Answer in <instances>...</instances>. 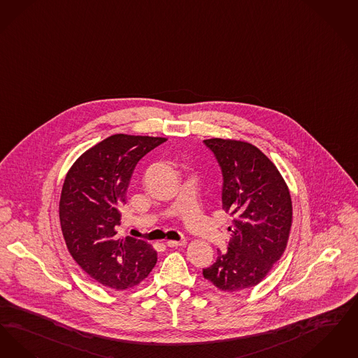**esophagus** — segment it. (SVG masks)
Segmentation results:
<instances>
[{"instance_id":"1","label":"esophagus","mask_w":358,"mask_h":358,"mask_svg":"<svg viewBox=\"0 0 358 358\" xmlns=\"http://www.w3.org/2000/svg\"><path fill=\"white\" fill-rule=\"evenodd\" d=\"M187 242L185 239L182 241H167V246L169 248H178V246H185Z\"/></svg>"}]
</instances>
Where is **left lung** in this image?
Masks as SVG:
<instances>
[{"label": "left lung", "instance_id": "8db88e82", "mask_svg": "<svg viewBox=\"0 0 358 358\" xmlns=\"http://www.w3.org/2000/svg\"><path fill=\"white\" fill-rule=\"evenodd\" d=\"M222 169V207L233 217L226 252L203 277L219 290L258 285L287 246L293 222L289 187L275 164L255 145L231 139L204 140Z\"/></svg>", "mask_w": 358, "mask_h": 358}]
</instances>
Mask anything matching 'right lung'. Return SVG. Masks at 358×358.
Masks as SVG:
<instances>
[{"label": "right lung", "mask_w": 358, "mask_h": 358, "mask_svg": "<svg viewBox=\"0 0 358 358\" xmlns=\"http://www.w3.org/2000/svg\"><path fill=\"white\" fill-rule=\"evenodd\" d=\"M166 138L116 134L73 163L62 185L59 215L66 249L96 282L116 290L138 286L157 261L154 248L117 238L127 188L138 162Z\"/></svg>", "instance_id": "obj_1"}]
</instances>
